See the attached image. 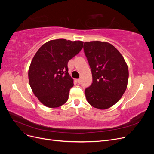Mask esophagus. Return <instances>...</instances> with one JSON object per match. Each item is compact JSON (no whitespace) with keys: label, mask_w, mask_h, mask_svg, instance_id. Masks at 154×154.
Returning a JSON list of instances; mask_svg holds the SVG:
<instances>
[{"label":"esophagus","mask_w":154,"mask_h":154,"mask_svg":"<svg viewBox=\"0 0 154 154\" xmlns=\"http://www.w3.org/2000/svg\"><path fill=\"white\" fill-rule=\"evenodd\" d=\"M76 81L78 83H80V82H81V80H80V79H76Z\"/></svg>","instance_id":"esophagus-1"}]
</instances>
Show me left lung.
Returning a JSON list of instances; mask_svg holds the SVG:
<instances>
[{"label":"left lung","mask_w":154,"mask_h":154,"mask_svg":"<svg viewBox=\"0 0 154 154\" xmlns=\"http://www.w3.org/2000/svg\"><path fill=\"white\" fill-rule=\"evenodd\" d=\"M83 49L93 80L85 90L86 99L94 108L109 109L117 103L127 89V64L119 51L109 42H85Z\"/></svg>","instance_id":"obj_1"}]
</instances>
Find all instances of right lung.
I'll return each mask as SVG.
<instances>
[{"instance_id":"1","label":"right lung","mask_w":154,"mask_h":154,"mask_svg":"<svg viewBox=\"0 0 154 154\" xmlns=\"http://www.w3.org/2000/svg\"><path fill=\"white\" fill-rule=\"evenodd\" d=\"M83 42L56 39L43 44L35 54L28 71L32 92L45 106L57 108L66 103L73 79L67 63L83 48Z\"/></svg>"}]
</instances>
